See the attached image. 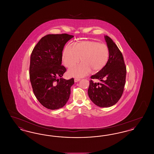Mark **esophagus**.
I'll return each mask as SVG.
<instances>
[{
    "label": "esophagus",
    "mask_w": 154,
    "mask_h": 154,
    "mask_svg": "<svg viewBox=\"0 0 154 154\" xmlns=\"http://www.w3.org/2000/svg\"><path fill=\"white\" fill-rule=\"evenodd\" d=\"M80 81V79H78V78H75V79H74V82H78V81Z\"/></svg>",
    "instance_id": "1"
}]
</instances>
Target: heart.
<instances>
[{
	"instance_id": "1",
	"label": "heart",
	"mask_w": 154,
	"mask_h": 154,
	"mask_svg": "<svg viewBox=\"0 0 154 154\" xmlns=\"http://www.w3.org/2000/svg\"><path fill=\"white\" fill-rule=\"evenodd\" d=\"M74 46L70 44L65 47L62 53V61L69 69L79 65L69 70L70 76L82 77L92 69L94 72L102 70L109 58V49L107 44L95 41H82L75 43Z\"/></svg>"
}]
</instances>
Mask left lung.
<instances>
[{"label": "left lung", "instance_id": "1", "mask_svg": "<svg viewBox=\"0 0 154 154\" xmlns=\"http://www.w3.org/2000/svg\"><path fill=\"white\" fill-rule=\"evenodd\" d=\"M109 49V60L102 70L91 77L100 82L89 81L88 96L92 102L100 107H109L120 99L124 89L126 68L123 55L112 40L105 36Z\"/></svg>", "mask_w": 154, "mask_h": 154}]
</instances>
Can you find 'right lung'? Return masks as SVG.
<instances>
[{
  "label": "right lung",
  "instance_id": "add662e5",
  "mask_svg": "<svg viewBox=\"0 0 154 154\" xmlns=\"http://www.w3.org/2000/svg\"><path fill=\"white\" fill-rule=\"evenodd\" d=\"M73 35H47L43 37L32 52L30 81L37 99L50 110L63 107L70 95L74 79L62 78L66 71L62 65V51Z\"/></svg>",
  "mask_w": 154,
  "mask_h": 154
}]
</instances>
